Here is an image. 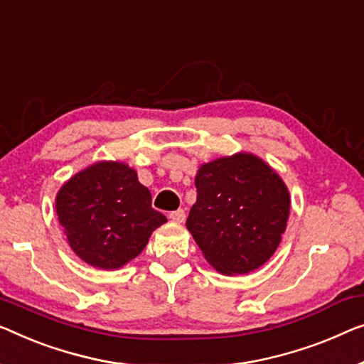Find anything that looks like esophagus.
<instances>
[{
	"label": "esophagus",
	"instance_id": "esophagus-1",
	"mask_svg": "<svg viewBox=\"0 0 364 364\" xmlns=\"http://www.w3.org/2000/svg\"><path fill=\"white\" fill-rule=\"evenodd\" d=\"M170 219L173 222H178V224H181V222H184V219H186V214H184L183 209H178V210H173V213H170Z\"/></svg>",
	"mask_w": 364,
	"mask_h": 364
}]
</instances>
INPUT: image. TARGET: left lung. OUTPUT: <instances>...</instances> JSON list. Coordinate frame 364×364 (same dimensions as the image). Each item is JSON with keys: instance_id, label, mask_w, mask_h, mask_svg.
<instances>
[{"instance_id": "obj_1", "label": "left lung", "mask_w": 364, "mask_h": 364, "mask_svg": "<svg viewBox=\"0 0 364 364\" xmlns=\"http://www.w3.org/2000/svg\"><path fill=\"white\" fill-rule=\"evenodd\" d=\"M194 184L186 227L210 267L227 276L263 267L289 219L283 178L259 156L237 151L200 165Z\"/></svg>"}]
</instances>
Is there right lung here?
Segmentation results:
<instances>
[{
	"label": "right lung",
	"mask_w": 364,
	"mask_h": 364,
	"mask_svg": "<svg viewBox=\"0 0 364 364\" xmlns=\"http://www.w3.org/2000/svg\"><path fill=\"white\" fill-rule=\"evenodd\" d=\"M68 245L85 263L119 269L139 257L166 217L124 161L101 160L62 184L55 198Z\"/></svg>",
	"instance_id": "obj_1"
}]
</instances>
